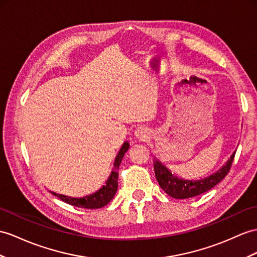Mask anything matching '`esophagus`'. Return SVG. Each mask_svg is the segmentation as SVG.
<instances>
[{"label":"esophagus","mask_w":257,"mask_h":257,"mask_svg":"<svg viewBox=\"0 0 257 257\" xmlns=\"http://www.w3.org/2000/svg\"><path fill=\"white\" fill-rule=\"evenodd\" d=\"M135 136L139 140H141V141H145L147 137H148V131H147V128L143 127V126L137 127L136 131H135Z\"/></svg>","instance_id":"1"}]
</instances>
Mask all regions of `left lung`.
I'll return each mask as SVG.
<instances>
[{"mask_svg":"<svg viewBox=\"0 0 257 257\" xmlns=\"http://www.w3.org/2000/svg\"><path fill=\"white\" fill-rule=\"evenodd\" d=\"M235 153L232 154L230 159L226 162L220 170H218L216 173L211 174L208 178L202 180H183L174 177L173 174L168 170V169L160 164V161H156L154 165V170L161 189L164 190L169 196L173 198H190L197 196L199 194L209 191L215 185H217L220 181L229 173L231 166L234 159Z\"/></svg>","mask_w":257,"mask_h":257,"instance_id":"left-lung-1","label":"left lung"}]
</instances>
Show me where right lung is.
Here are the masks:
<instances>
[{
  "label": "right lung",
  "mask_w": 257,
  "mask_h": 257,
  "mask_svg": "<svg viewBox=\"0 0 257 257\" xmlns=\"http://www.w3.org/2000/svg\"><path fill=\"white\" fill-rule=\"evenodd\" d=\"M130 145L128 143L125 142L123 144L122 148L118 152L116 158L114 160L113 164V171L111 172L109 179L107 180V183L103 185L101 189H100L98 192L91 194V195H88L86 197H81V198H74V197H68L65 195H62V194H56L52 192L54 196L59 197L61 201H63L67 204H70L72 206H76V207L80 208H87V209H96V208H101L103 206L110 203L112 198L114 197V194L116 193L117 190V177H118V166H120L122 158L124 157L125 153L127 152Z\"/></svg>",
  "instance_id": "1"
}]
</instances>
